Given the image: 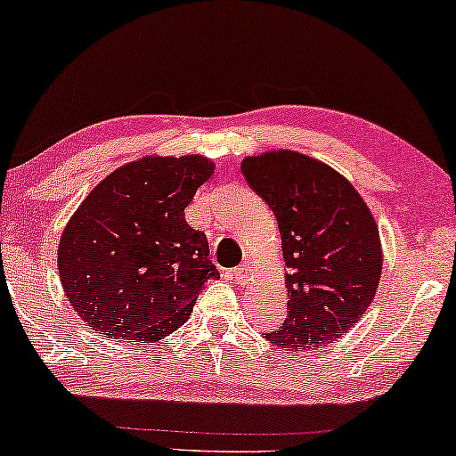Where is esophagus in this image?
<instances>
[{"instance_id":"1","label":"esophagus","mask_w":456,"mask_h":456,"mask_svg":"<svg viewBox=\"0 0 456 456\" xmlns=\"http://www.w3.org/2000/svg\"><path fill=\"white\" fill-rule=\"evenodd\" d=\"M232 278H234L236 284H245L247 280H248V265L247 264H240L239 267H234Z\"/></svg>"}]
</instances>
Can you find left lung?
Listing matches in <instances>:
<instances>
[{
	"label": "left lung",
	"instance_id": "1",
	"mask_svg": "<svg viewBox=\"0 0 456 456\" xmlns=\"http://www.w3.org/2000/svg\"><path fill=\"white\" fill-rule=\"evenodd\" d=\"M240 170L276 216L289 267V314L265 338L289 351L326 346L376 297L382 247L371 211L348 180L307 155L264 153Z\"/></svg>",
	"mask_w": 456,
	"mask_h": 456
}]
</instances>
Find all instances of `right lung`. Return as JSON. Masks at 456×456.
I'll use <instances>...</instances> for the list:
<instances>
[{"mask_svg":"<svg viewBox=\"0 0 456 456\" xmlns=\"http://www.w3.org/2000/svg\"><path fill=\"white\" fill-rule=\"evenodd\" d=\"M214 174L201 155L147 158L102 180L61 234L60 280L97 334L159 340L189 320L208 280V236L184 208Z\"/></svg>","mask_w":456,"mask_h":456,"instance_id":"obj_1","label":"right lung"}]
</instances>
